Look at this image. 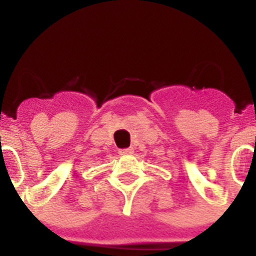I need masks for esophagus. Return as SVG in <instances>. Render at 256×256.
<instances>
[{
    "label": "esophagus",
    "mask_w": 256,
    "mask_h": 256,
    "mask_svg": "<svg viewBox=\"0 0 256 256\" xmlns=\"http://www.w3.org/2000/svg\"><path fill=\"white\" fill-rule=\"evenodd\" d=\"M132 152V148H123V150H119V154H120V155H130V154Z\"/></svg>",
    "instance_id": "34e87169"
}]
</instances>
